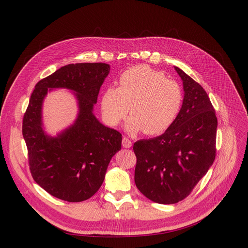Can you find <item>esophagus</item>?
I'll return each mask as SVG.
<instances>
[{
	"mask_svg": "<svg viewBox=\"0 0 248 248\" xmlns=\"http://www.w3.org/2000/svg\"><path fill=\"white\" fill-rule=\"evenodd\" d=\"M122 145L124 148L127 149V148H131L132 147V140H128L126 137H124L123 138V140H122Z\"/></svg>",
	"mask_w": 248,
	"mask_h": 248,
	"instance_id": "1",
	"label": "esophagus"
}]
</instances>
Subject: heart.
I'll return each mask as SVG.
<instances>
[{"label": "heart", "mask_w": 248, "mask_h": 248, "mask_svg": "<svg viewBox=\"0 0 248 248\" xmlns=\"http://www.w3.org/2000/svg\"><path fill=\"white\" fill-rule=\"evenodd\" d=\"M182 104L183 93L179 84L147 65H138L122 73L119 87H108L100 101L108 124H120L129 110L132 116L126 123L127 131L144 129L147 135H159L170 127Z\"/></svg>", "instance_id": "b5f03b06"}]
</instances>
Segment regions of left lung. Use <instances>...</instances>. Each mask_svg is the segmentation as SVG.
<instances>
[{
    "label": "left lung",
    "mask_w": 248,
    "mask_h": 248,
    "mask_svg": "<svg viewBox=\"0 0 248 248\" xmlns=\"http://www.w3.org/2000/svg\"><path fill=\"white\" fill-rule=\"evenodd\" d=\"M184 99L173 124L153 139L134 144L136 186L159 204L185 199L215 160L217 117L204 88L175 66Z\"/></svg>",
    "instance_id": "1"
}]
</instances>
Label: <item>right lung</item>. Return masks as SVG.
Listing matches in <instances>:
<instances>
[{
  "label": "right lung",
  "mask_w": 248,
  "mask_h": 248,
  "mask_svg": "<svg viewBox=\"0 0 248 248\" xmlns=\"http://www.w3.org/2000/svg\"><path fill=\"white\" fill-rule=\"evenodd\" d=\"M109 70L107 63L65 65L39 81L31 94L22 125L30 171L36 183L58 199L81 202L93 196L122 149V134L103 125L93 112ZM55 88L76 93L78 114L73 125L51 137L43 129L42 104Z\"/></svg>",
  "instance_id": "right-lung-1"
}]
</instances>
